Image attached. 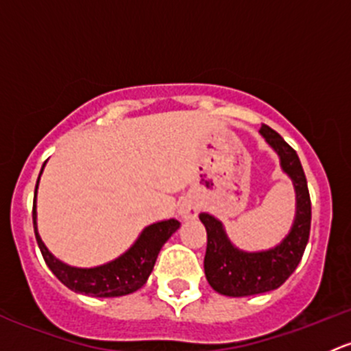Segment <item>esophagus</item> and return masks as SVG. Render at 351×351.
Segmentation results:
<instances>
[{"instance_id":"esophagus-1","label":"esophagus","mask_w":351,"mask_h":351,"mask_svg":"<svg viewBox=\"0 0 351 351\" xmlns=\"http://www.w3.org/2000/svg\"><path fill=\"white\" fill-rule=\"evenodd\" d=\"M180 215H182L183 219H195L198 215V207L193 202H183V204L180 205Z\"/></svg>"}]
</instances>
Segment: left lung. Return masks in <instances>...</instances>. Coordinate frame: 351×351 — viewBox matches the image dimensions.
Here are the masks:
<instances>
[{
    "instance_id": "1",
    "label": "left lung",
    "mask_w": 351,
    "mask_h": 351,
    "mask_svg": "<svg viewBox=\"0 0 351 351\" xmlns=\"http://www.w3.org/2000/svg\"><path fill=\"white\" fill-rule=\"evenodd\" d=\"M260 134L280 158V166L292 178L295 189L297 210L293 226L278 246L267 251L247 253L229 241L221 221L210 214H200L207 231V251L204 270L207 282L215 292L229 297H246L278 289L302 260L311 232V197L302 165L295 151L268 125Z\"/></svg>"
}]
</instances>
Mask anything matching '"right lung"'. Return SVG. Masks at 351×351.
<instances>
[{"label": "right lung", "mask_w": 351, "mask_h": 351, "mask_svg": "<svg viewBox=\"0 0 351 351\" xmlns=\"http://www.w3.org/2000/svg\"><path fill=\"white\" fill-rule=\"evenodd\" d=\"M44 169V166H42ZM40 169V175H42ZM38 175V178H40ZM37 185H35V197H37ZM34 231L40 253L45 263L51 268L52 274L64 284L67 289L77 293H86L91 297H120L139 290L147 282L153 271L156 258L161 251L162 244L171 238L173 232L180 228L176 219L156 222L147 226L137 241L130 246L129 251L110 263L100 265L95 268H76L59 261L51 251L42 243L37 232V212H35L34 198Z\"/></svg>", "instance_id": "add662e5"}]
</instances>
